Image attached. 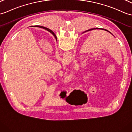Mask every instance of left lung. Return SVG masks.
Segmentation results:
<instances>
[{
  "label": "left lung",
  "mask_w": 132,
  "mask_h": 132,
  "mask_svg": "<svg viewBox=\"0 0 132 132\" xmlns=\"http://www.w3.org/2000/svg\"><path fill=\"white\" fill-rule=\"evenodd\" d=\"M96 29H102V30H105V31H108V32H110V31H109L108 30H106V29H101V28H94V29H89V30H87L86 31H90V30H96ZM51 34H53L54 36H55V38L56 37V35H55V34L52 31V30H51ZM111 33V32H110Z\"/></svg>",
  "instance_id": "obj_1"
}]
</instances>
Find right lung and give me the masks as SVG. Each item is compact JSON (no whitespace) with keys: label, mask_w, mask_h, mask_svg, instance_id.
Wrapping results in <instances>:
<instances>
[{"label":"right lung","mask_w":132,"mask_h":132,"mask_svg":"<svg viewBox=\"0 0 132 132\" xmlns=\"http://www.w3.org/2000/svg\"><path fill=\"white\" fill-rule=\"evenodd\" d=\"M36 26L39 27H40V28L44 29H45V30H47V31H50V32H51V30H50V29H48V28H47V27H43V26ZM56 40H57V37H56Z\"/></svg>","instance_id":"1"}]
</instances>
